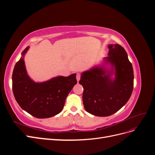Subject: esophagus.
<instances>
[{
	"label": "esophagus",
	"mask_w": 155,
	"mask_h": 155,
	"mask_svg": "<svg viewBox=\"0 0 155 155\" xmlns=\"http://www.w3.org/2000/svg\"><path fill=\"white\" fill-rule=\"evenodd\" d=\"M80 78H81V75L79 74H77V76H76V79H77V81L78 82L80 80Z\"/></svg>",
	"instance_id": "1"
}]
</instances>
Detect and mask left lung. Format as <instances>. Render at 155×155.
Wrapping results in <instances>:
<instances>
[{
	"label": "left lung",
	"instance_id": "8db88e82",
	"mask_svg": "<svg viewBox=\"0 0 155 155\" xmlns=\"http://www.w3.org/2000/svg\"><path fill=\"white\" fill-rule=\"evenodd\" d=\"M108 48L104 62L82 72L79 81L83 87L84 107L96 116H109L118 111L133 90V69L126 51L118 44L109 45Z\"/></svg>",
	"mask_w": 155,
	"mask_h": 155
}]
</instances>
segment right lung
I'll list each match as a JSON object with an SVG mask.
<instances>
[{"mask_svg":"<svg viewBox=\"0 0 155 155\" xmlns=\"http://www.w3.org/2000/svg\"><path fill=\"white\" fill-rule=\"evenodd\" d=\"M30 46L23 50L12 74L13 95L22 109L37 118H48L63 109L65 100L77 83L76 74L58 76L43 82H35L28 76L25 55Z\"/></svg>","mask_w":155,"mask_h":155,"instance_id":"obj_1","label":"right lung"}]
</instances>
